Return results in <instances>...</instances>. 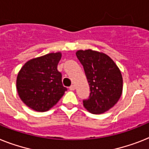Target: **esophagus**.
Returning <instances> with one entry per match:
<instances>
[{"label":"esophagus","instance_id":"34e87169","mask_svg":"<svg viewBox=\"0 0 149 149\" xmlns=\"http://www.w3.org/2000/svg\"><path fill=\"white\" fill-rule=\"evenodd\" d=\"M69 89L70 90V91H74V90H75V86H73V85L70 86V88H69Z\"/></svg>","mask_w":149,"mask_h":149}]
</instances>
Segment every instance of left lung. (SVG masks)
<instances>
[{
    "instance_id": "obj_1",
    "label": "left lung",
    "mask_w": 149,
    "mask_h": 149,
    "mask_svg": "<svg viewBox=\"0 0 149 149\" xmlns=\"http://www.w3.org/2000/svg\"><path fill=\"white\" fill-rule=\"evenodd\" d=\"M77 57L83 66L90 87L83 106L90 113H104L117 104L123 92L120 70L109 56L98 51L79 50Z\"/></svg>"
}]
</instances>
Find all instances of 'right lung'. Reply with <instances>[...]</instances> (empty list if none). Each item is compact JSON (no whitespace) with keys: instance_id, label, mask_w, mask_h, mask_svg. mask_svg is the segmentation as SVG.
Segmentation results:
<instances>
[{"instance_id":"obj_1","label":"right lung","mask_w":149,"mask_h":149,"mask_svg":"<svg viewBox=\"0 0 149 149\" xmlns=\"http://www.w3.org/2000/svg\"><path fill=\"white\" fill-rule=\"evenodd\" d=\"M61 58V52L47 54L27 61L19 72V96L32 110L48 111L67 90L62 84V75L57 70Z\"/></svg>"}]
</instances>
